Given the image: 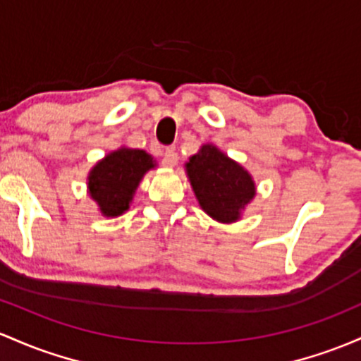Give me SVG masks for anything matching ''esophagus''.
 <instances>
[{"label": "esophagus", "mask_w": 361, "mask_h": 361, "mask_svg": "<svg viewBox=\"0 0 361 361\" xmlns=\"http://www.w3.org/2000/svg\"><path fill=\"white\" fill-rule=\"evenodd\" d=\"M178 162V154L173 149H166L162 152V164L164 166H174Z\"/></svg>", "instance_id": "obj_1"}]
</instances>
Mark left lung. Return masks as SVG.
<instances>
[{"label": "left lung", "instance_id": "8db88e82", "mask_svg": "<svg viewBox=\"0 0 361 361\" xmlns=\"http://www.w3.org/2000/svg\"><path fill=\"white\" fill-rule=\"evenodd\" d=\"M187 173L200 207L221 223H233L255 195L252 176L214 145L190 157Z\"/></svg>", "mask_w": 361, "mask_h": 361}]
</instances>
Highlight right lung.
I'll return each mask as SVG.
<instances>
[{
	"label": "right lung",
	"mask_w": 361,
	"mask_h": 361,
	"mask_svg": "<svg viewBox=\"0 0 361 361\" xmlns=\"http://www.w3.org/2000/svg\"><path fill=\"white\" fill-rule=\"evenodd\" d=\"M154 168L152 157L138 149L111 152L89 174L90 197L108 217L120 216L128 209L142 176Z\"/></svg>",
	"instance_id": "1"
}]
</instances>
